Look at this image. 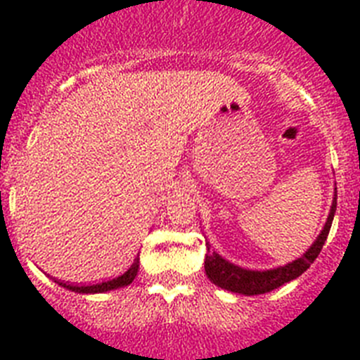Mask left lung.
I'll return each instance as SVG.
<instances>
[{"label": "left lung", "mask_w": 360, "mask_h": 360, "mask_svg": "<svg viewBox=\"0 0 360 360\" xmlns=\"http://www.w3.org/2000/svg\"><path fill=\"white\" fill-rule=\"evenodd\" d=\"M335 208H338V192H335V197H333L332 210H330L328 220H326L321 235L317 236V240L314 242L312 248H310L303 257L294 260L292 264L283 265V267L278 269H271V271H248V269H242L238 267V265H233L229 264V262H226L224 258L219 257L215 251H210V244H206L208 245V255H206V260H204L206 274H208V278L213 283L219 285L220 289L245 294V296L265 294L278 289V287H281V285L287 283V281L301 276V274L305 273L307 269L310 267V264H314V260H316L317 255L321 252L323 245H325L330 228H332Z\"/></svg>", "instance_id": "obj_1"}]
</instances>
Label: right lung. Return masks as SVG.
<instances>
[{
	"instance_id": "obj_1",
	"label": "right lung",
	"mask_w": 360,
	"mask_h": 360,
	"mask_svg": "<svg viewBox=\"0 0 360 360\" xmlns=\"http://www.w3.org/2000/svg\"><path fill=\"white\" fill-rule=\"evenodd\" d=\"M138 269H140V255L134 260V264L125 271L122 276L115 278V280H108L102 281V283H91V285H73V283H64V281L57 280V283L66 287L70 290H75V292H82V294H91V292H108V290L112 289H120V287H125V285L132 283V280L138 274Z\"/></svg>"
}]
</instances>
